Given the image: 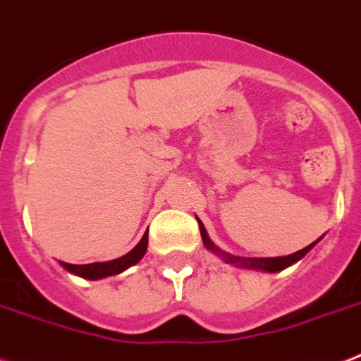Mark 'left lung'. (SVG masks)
Listing matches in <instances>:
<instances>
[{"label": "left lung", "mask_w": 361, "mask_h": 361, "mask_svg": "<svg viewBox=\"0 0 361 361\" xmlns=\"http://www.w3.org/2000/svg\"><path fill=\"white\" fill-rule=\"evenodd\" d=\"M197 221H199V229H200V236H202V242H204V246L210 250V252H214V254H217L219 257H224L225 263H233V265L236 267H244V269H254V271H265V272H279L282 271V269H286V267L293 265V263H297V261L301 259L302 255H307L310 252V247L314 246L316 242H312V244H309L307 247H302V250H299V252H295V254H290V255H282V257H238V255H231L227 254V252H224V250H219V247L214 244V242L210 240V236H208V233H206L204 225H202V221H200L199 217H197Z\"/></svg>", "instance_id": "left-lung-1"}]
</instances>
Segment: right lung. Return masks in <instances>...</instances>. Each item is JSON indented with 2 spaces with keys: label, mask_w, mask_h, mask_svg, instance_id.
Listing matches in <instances>:
<instances>
[{
  "label": "right lung",
  "mask_w": 361,
  "mask_h": 361,
  "mask_svg": "<svg viewBox=\"0 0 361 361\" xmlns=\"http://www.w3.org/2000/svg\"><path fill=\"white\" fill-rule=\"evenodd\" d=\"M145 252H147V233L142 236V240L137 242L136 247H132L128 254L119 257V259L106 261V263H89V265H71V263L60 261V265L64 267L66 271H70L71 274L81 276V279L100 280V279H106V276L119 274V272L126 271L128 267L136 265L137 261L144 257Z\"/></svg>",
  "instance_id": "add662e5"
}]
</instances>
